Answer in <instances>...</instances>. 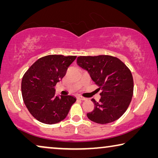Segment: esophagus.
<instances>
[{
  "instance_id": "34e87169",
  "label": "esophagus",
  "mask_w": 158,
  "mask_h": 158,
  "mask_svg": "<svg viewBox=\"0 0 158 158\" xmlns=\"http://www.w3.org/2000/svg\"><path fill=\"white\" fill-rule=\"evenodd\" d=\"M77 99H80V100H82V101L86 100V98H84V97H83V96H77Z\"/></svg>"
}]
</instances>
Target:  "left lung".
Segmentation results:
<instances>
[{"mask_svg":"<svg viewBox=\"0 0 158 158\" xmlns=\"http://www.w3.org/2000/svg\"><path fill=\"white\" fill-rule=\"evenodd\" d=\"M77 63L87 70L101 90V98H94V109L87 114L92 122L101 124L119 118L129 107L133 96L134 81L129 69L117 57L110 55L80 56Z\"/></svg>","mask_w":158,"mask_h":158,"instance_id":"1","label":"left lung"}]
</instances>
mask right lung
Returning <instances> with one entry per match:
<instances>
[{
    "label": "right lung",
    "mask_w": 158,
    "mask_h": 158,
    "mask_svg": "<svg viewBox=\"0 0 158 158\" xmlns=\"http://www.w3.org/2000/svg\"><path fill=\"white\" fill-rule=\"evenodd\" d=\"M75 59L76 56H44L36 60L23 75L21 81L23 102L39 122L47 124L61 122L76 101L72 96H56L55 89Z\"/></svg>",
    "instance_id": "1"
}]
</instances>
